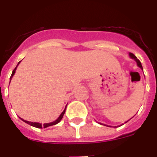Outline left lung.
<instances>
[{"label": "left lung", "instance_id": "obj_1", "mask_svg": "<svg viewBox=\"0 0 157 157\" xmlns=\"http://www.w3.org/2000/svg\"><path fill=\"white\" fill-rule=\"evenodd\" d=\"M129 55H130V58H132V59H134V60H135V61L137 62V64H138V66L140 68H141V69H142V70H143V68H142V65H141V62H140V60H139V59H138V58L136 57V56H134V54H133V53H131V52H130V54H129ZM127 122H128V121H127ZM127 122H126V123H127Z\"/></svg>", "mask_w": 157, "mask_h": 157}]
</instances>
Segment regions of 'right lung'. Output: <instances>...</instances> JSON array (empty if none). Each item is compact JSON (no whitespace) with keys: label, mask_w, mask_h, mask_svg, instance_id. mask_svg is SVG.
Returning <instances> with one entry per match:
<instances>
[{"label":"right lung","mask_w":157,"mask_h":157,"mask_svg":"<svg viewBox=\"0 0 157 157\" xmlns=\"http://www.w3.org/2000/svg\"><path fill=\"white\" fill-rule=\"evenodd\" d=\"M19 63H20V62H19V63H18L17 66H18V65H19ZM17 66L16 67V68L14 69L13 71H12V75H11V77H10V82H11V79H12V76H13V75H14V74H15V73H16V68H17ZM66 107H67V105H66ZM65 110H66V108H65L64 110H63V112H62L61 114H60V116H59V117H58L57 120H55V121L52 122V123H44V124H43V125H42V124H41V123H33V122H29V121H27V120H23V119H21V120H23V122H25V123H27V124H29V125L32 126V127H37V128H42V127H43V128H46V127H50V126L56 125V124H57L58 123H59V122H60V120H62V118H63V115H64V113H65Z\"/></svg>","instance_id":"add662e5"}]
</instances>
